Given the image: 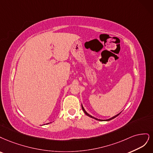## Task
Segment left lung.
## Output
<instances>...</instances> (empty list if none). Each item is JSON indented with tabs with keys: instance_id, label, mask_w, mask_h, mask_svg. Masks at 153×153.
<instances>
[{
	"instance_id": "1",
	"label": "left lung",
	"mask_w": 153,
	"mask_h": 153,
	"mask_svg": "<svg viewBox=\"0 0 153 153\" xmlns=\"http://www.w3.org/2000/svg\"><path fill=\"white\" fill-rule=\"evenodd\" d=\"M81 106H82V111H84V112L85 113V114L88 116H89V117H91V118H93V119H95V120H98V121H110V120H112V119H114V118H115V117H116L118 115H120V113H119V114H117V115H116V116H113L112 117H111V118H109V119H108V120H99V119H97V118H96V117H93V116H91L90 114H88V113L85 110V109H84V107H83V106H82V105H81Z\"/></svg>"
}]
</instances>
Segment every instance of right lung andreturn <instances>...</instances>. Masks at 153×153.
<instances>
[{"instance_id":"1","label":"right lung","mask_w":153,"mask_h":153,"mask_svg":"<svg viewBox=\"0 0 153 153\" xmlns=\"http://www.w3.org/2000/svg\"><path fill=\"white\" fill-rule=\"evenodd\" d=\"M48 124H49V123H48Z\"/></svg>"}]
</instances>
